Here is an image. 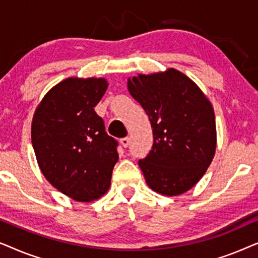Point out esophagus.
I'll list each match as a JSON object with an SVG mask.
<instances>
[{"instance_id": "obj_1", "label": "esophagus", "mask_w": 258, "mask_h": 258, "mask_svg": "<svg viewBox=\"0 0 258 258\" xmlns=\"http://www.w3.org/2000/svg\"><path fill=\"white\" fill-rule=\"evenodd\" d=\"M119 143H121L122 147L126 148V147L129 146V143H130V139H129V137H124V139H121V141H119Z\"/></svg>"}]
</instances>
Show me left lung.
<instances>
[{"instance_id": "left-lung-1", "label": "left lung", "mask_w": 258, "mask_h": 258, "mask_svg": "<svg viewBox=\"0 0 258 258\" xmlns=\"http://www.w3.org/2000/svg\"><path fill=\"white\" fill-rule=\"evenodd\" d=\"M149 116L153 149L139 161L148 186L178 196L206 174L217 146L214 108L194 81L175 68L139 74L126 82Z\"/></svg>"}]
</instances>
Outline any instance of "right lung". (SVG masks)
Returning <instances> with one entry per match:
<instances>
[{
  "mask_svg": "<svg viewBox=\"0 0 258 258\" xmlns=\"http://www.w3.org/2000/svg\"><path fill=\"white\" fill-rule=\"evenodd\" d=\"M104 77H68L35 109L31 142L50 184L77 202H93L109 190L118 161L117 142L94 108L108 88Z\"/></svg>",
  "mask_w": 258,
  "mask_h": 258,
  "instance_id": "right-lung-1",
  "label": "right lung"
}]
</instances>
